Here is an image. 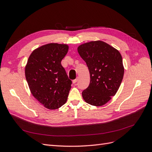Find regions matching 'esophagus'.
I'll list each match as a JSON object with an SVG mask.
<instances>
[{
    "label": "esophagus",
    "mask_w": 152,
    "mask_h": 152,
    "mask_svg": "<svg viewBox=\"0 0 152 152\" xmlns=\"http://www.w3.org/2000/svg\"><path fill=\"white\" fill-rule=\"evenodd\" d=\"M79 77H77L75 80H73V84H75L76 82H77L78 80H79Z\"/></svg>",
    "instance_id": "1"
}]
</instances>
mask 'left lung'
I'll return each instance as SVG.
<instances>
[{
  "mask_svg": "<svg viewBox=\"0 0 152 152\" xmlns=\"http://www.w3.org/2000/svg\"><path fill=\"white\" fill-rule=\"evenodd\" d=\"M77 50L90 73V84L82 92V98L91 105L103 106L115 95L121 84L124 73L121 54L101 40L81 44Z\"/></svg>",
  "mask_w": 152,
  "mask_h": 152,
  "instance_id": "obj_1",
  "label": "left lung"
}]
</instances>
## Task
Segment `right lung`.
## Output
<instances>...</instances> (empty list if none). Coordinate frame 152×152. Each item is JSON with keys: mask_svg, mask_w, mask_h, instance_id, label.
Returning a JSON list of instances; mask_svg holds the SVG:
<instances>
[{"mask_svg": "<svg viewBox=\"0 0 152 152\" xmlns=\"http://www.w3.org/2000/svg\"><path fill=\"white\" fill-rule=\"evenodd\" d=\"M68 50L67 44L50 43L35 49L25 66L31 93L44 107L55 110L65 104L72 80L61 61Z\"/></svg>", "mask_w": 152, "mask_h": 152, "instance_id": "obj_1", "label": "right lung"}]
</instances>
